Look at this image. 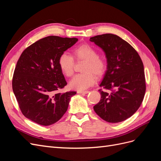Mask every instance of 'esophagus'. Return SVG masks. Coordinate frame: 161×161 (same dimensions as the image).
Returning a JSON list of instances; mask_svg holds the SVG:
<instances>
[{"label": "esophagus", "mask_w": 161, "mask_h": 161, "mask_svg": "<svg viewBox=\"0 0 161 161\" xmlns=\"http://www.w3.org/2000/svg\"><path fill=\"white\" fill-rule=\"evenodd\" d=\"M89 91H78L77 92L79 94H87Z\"/></svg>", "instance_id": "obj_1"}]
</instances>
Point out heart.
I'll return each mask as SVG.
<instances>
[{"instance_id": "obj_1", "label": "heart", "mask_w": 161, "mask_h": 161, "mask_svg": "<svg viewBox=\"0 0 161 161\" xmlns=\"http://www.w3.org/2000/svg\"><path fill=\"white\" fill-rule=\"evenodd\" d=\"M73 54L78 60H85L82 68L84 73L75 75L69 82V86L78 91L86 90L93 85L97 76L103 75L107 68L105 61L99 57L98 52L89 44H82L73 50ZM58 66L66 76L70 77L74 73L75 62L72 56L64 52L58 58Z\"/></svg>"}]
</instances>
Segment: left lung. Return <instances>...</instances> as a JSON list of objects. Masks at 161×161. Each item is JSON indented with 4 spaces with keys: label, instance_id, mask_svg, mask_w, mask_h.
<instances>
[{
    "label": "left lung",
    "instance_id": "left-lung-1",
    "mask_svg": "<svg viewBox=\"0 0 161 161\" xmlns=\"http://www.w3.org/2000/svg\"><path fill=\"white\" fill-rule=\"evenodd\" d=\"M101 47L107 58V70L99 86L101 100L93 109L101 118L118 123L130 118L138 109L146 91L144 65L130 43L111 33L89 40Z\"/></svg>",
    "mask_w": 161,
    "mask_h": 161
}]
</instances>
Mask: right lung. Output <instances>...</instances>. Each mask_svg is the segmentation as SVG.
Masks as SVG:
<instances>
[{
	"instance_id": "obj_1",
	"label": "right lung",
	"mask_w": 161,
	"mask_h": 161,
	"mask_svg": "<svg viewBox=\"0 0 161 161\" xmlns=\"http://www.w3.org/2000/svg\"><path fill=\"white\" fill-rule=\"evenodd\" d=\"M77 41L76 37L47 36L21 53L12 85L19 108L27 119L46 126L57 122L66 113L76 92H58L67 82L58 62Z\"/></svg>"
}]
</instances>
